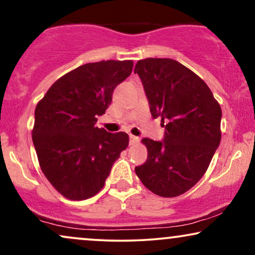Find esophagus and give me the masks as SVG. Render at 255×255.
Instances as JSON below:
<instances>
[{
	"mask_svg": "<svg viewBox=\"0 0 255 255\" xmlns=\"http://www.w3.org/2000/svg\"><path fill=\"white\" fill-rule=\"evenodd\" d=\"M137 142H138V137L135 136V135L129 134V143L130 144H135V143H137Z\"/></svg>",
	"mask_w": 255,
	"mask_h": 255,
	"instance_id": "34e87169",
	"label": "esophagus"
}]
</instances>
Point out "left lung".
<instances>
[{"label":"left lung","mask_w":255,"mask_h":255,"mask_svg":"<svg viewBox=\"0 0 255 255\" xmlns=\"http://www.w3.org/2000/svg\"><path fill=\"white\" fill-rule=\"evenodd\" d=\"M134 73L142 82L151 117L166 124L162 141L142 140L148 156L135 173L154 194L181 195L204 176L220 144V105L208 86L175 60H140Z\"/></svg>","instance_id":"8db88e82"}]
</instances>
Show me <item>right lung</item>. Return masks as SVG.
<instances>
[{
    "mask_svg": "<svg viewBox=\"0 0 255 255\" xmlns=\"http://www.w3.org/2000/svg\"><path fill=\"white\" fill-rule=\"evenodd\" d=\"M131 69L130 60L83 64L60 77L35 108L33 142L38 162L64 198L85 200L99 193L127 148V134L108 133L95 124Z\"/></svg>",
    "mask_w": 255,
    "mask_h": 255,
    "instance_id": "right-lung-1",
    "label": "right lung"
}]
</instances>
